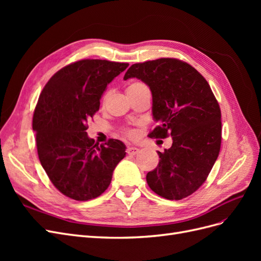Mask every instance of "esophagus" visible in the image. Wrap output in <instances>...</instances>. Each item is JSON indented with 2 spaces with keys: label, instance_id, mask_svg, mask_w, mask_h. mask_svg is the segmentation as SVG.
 <instances>
[{
  "label": "esophagus",
  "instance_id": "obj_1",
  "mask_svg": "<svg viewBox=\"0 0 261 261\" xmlns=\"http://www.w3.org/2000/svg\"><path fill=\"white\" fill-rule=\"evenodd\" d=\"M138 152H139V149L136 148V147H128V148H127V153H128L129 155H135V154H137Z\"/></svg>",
  "mask_w": 261,
  "mask_h": 261
}]
</instances>
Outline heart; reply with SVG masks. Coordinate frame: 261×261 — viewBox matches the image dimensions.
<instances>
[{
    "label": "heart",
    "mask_w": 261,
    "mask_h": 261,
    "mask_svg": "<svg viewBox=\"0 0 261 261\" xmlns=\"http://www.w3.org/2000/svg\"><path fill=\"white\" fill-rule=\"evenodd\" d=\"M143 87H146L143 83H139V82H135V83H132L128 87H127V91L129 90H134V89H138V88H143ZM107 98V94L105 96V99ZM128 136L133 137L134 136V132H128Z\"/></svg>",
    "instance_id": "heart-1"
}]
</instances>
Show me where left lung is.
<instances>
[{
  "mask_svg": "<svg viewBox=\"0 0 261 261\" xmlns=\"http://www.w3.org/2000/svg\"><path fill=\"white\" fill-rule=\"evenodd\" d=\"M137 78L152 93V116L159 126L150 138L172 137L158 151L159 164L146 176L149 187L169 200H180L207 179L221 147V110L203 76L177 59L133 64L124 81Z\"/></svg>",
  "mask_w": 261,
  "mask_h": 261,
  "instance_id": "8db88e82",
  "label": "left lung"
}]
</instances>
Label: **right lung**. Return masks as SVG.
Listing matches in <instances>:
<instances>
[{
    "label": "right lung",
    "instance_id": "obj_1",
    "mask_svg": "<svg viewBox=\"0 0 261 261\" xmlns=\"http://www.w3.org/2000/svg\"><path fill=\"white\" fill-rule=\"evenodd\" d=\"M127 63L82 60L55 73L39 97L33 118L39 160L52 184L69 198H97L125 156L121 140L94 144L87 122L99 111L107 86Z\"/></svg>",
    "mask_w": 261,
    "mask_h": 261
}]
</instances>
